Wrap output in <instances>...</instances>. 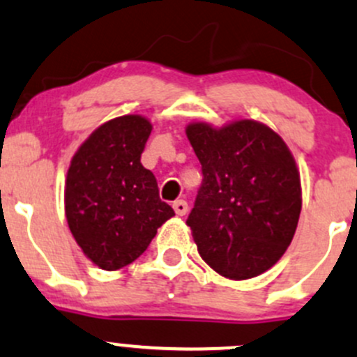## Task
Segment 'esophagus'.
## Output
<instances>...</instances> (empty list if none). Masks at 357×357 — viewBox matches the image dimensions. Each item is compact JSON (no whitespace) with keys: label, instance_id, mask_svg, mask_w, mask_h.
<instances>
[{"label":"esophagus","instance_id":"obj_1","mask_svg":"<svg viewBox=\"0 0 357 357\" xmlns=\"http://www.w3.org/2000/svg\"><path fill=\"white\" fill-rule=\"evenodd\" d=\"M174 209L178 216H183L187 213V203L183 199H178L174 203Z\"/></svg>","mask_w":357,"mask_h":357}]
</instances>
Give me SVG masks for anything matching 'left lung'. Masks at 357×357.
<instances>
[{"label":"left lung","instance_id":"8db88e82","mask_svg":"<svg viewBox=\"0 0 357 357\" xmlns=\"http://www.w3.org/2000/svg\"><path fill=\"white\" fill-rule=\"evenodd\" d=\"M185 134L204 177L187 218L201 258L230 280L258 277L287 251L303 208L289 146L249 119L192 122Z\"/></svg>","mask_w":357,"mask_h":357}]
</instances>
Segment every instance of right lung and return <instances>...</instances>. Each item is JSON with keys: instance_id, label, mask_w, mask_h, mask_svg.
Wrapping results in <instances>:
<instances>
[{"instance_id": "add662e5", "label": "right lung", "mask_w": 357, "mask_h": 357, "mask_svg": "<svg viewBox=\"0 0 357 357\" xmlns=\"http://www.w3.org/2000/svg\"><path fill=\"white\" fill-rule=\"evenodd\" d=\"M153 130L142 115L101 123L70 160L65 216L84 256L106 271L135 261L175 215L160 199L156 178L141 165Z\"/></svg>"}]
</instances>
